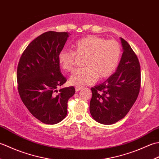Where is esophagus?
Listing matches in <instances>:
<instances>
[{
  "instance_id": "esophagus-1",
  "label": "esophagus",
  "mask_w": 159,
  "mask_h": 159,
  "mask_svg": "<svg viewBox=\"0 0 159 159\" xmlns=\"http://www.w3.org/2000/svg\"><path fill=\"white\" fill-rule=\"evenodd\" d=\"M83 89V87H75L76 92H79V91L82 90Z\"/></svg>"
}]
</instances>
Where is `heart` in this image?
<instances>
[{
    "instance_id": "b5f03b06",
    "label": "heart",
    "mask_w": 159,
    "mask_h": 159,
    "mask_svg": "<svg viewBox=\"0 0 159 159\" xmlns=\"http://www.w3.org/2000/svg\"><path fill=\"white\" fill-rule=\"evenodd\" d=\"M74 51L63 49L58 55V61L63 70H74L76 55L85 56L83 68L78 69L70 78L72 85L83 87L96 82L98 77L104 79L112 74L119 63L121 48L115 40H106L96 35L80 39L73 45Z\"/></svg>"
}]
</instances>
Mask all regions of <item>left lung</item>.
<instances>
[{
  "label": "left lung",
  "mask_w": 159,
  "mask_h": 159,
  "mask_svg": "<svg viewBox=\"0 0 159 159\" xmlns=\"http://www.w3.org/2000/svg\"><path fill=\"white\" fill-rule=\"evenodd\" d=\"M120 39L124 52L116 72L92 88L90 113L102 124H113L126 116L135 102L141 87L139 59L128 43Z\"/></svg>",
  "instance_id": "left-lung-1"
}]
</instances>
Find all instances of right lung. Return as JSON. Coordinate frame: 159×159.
Masks as SVG:
<instances>
[{"instance_id": "1", "label": "right lung", "mask_w": 159, "mask_h": 159, "mask_svg": "<svg viewBox=\"0 0 159 159\" xmlns=\"http://www.w3.org/2000/svg\"><path fill=\"white\" fill-rule=\"evenodd\" d=\"M70 35L43 33L26 47L18 65L20 98L33 116L46 124H57L66 117L67 101L75 93L73 86L57 89L67 81L61 72L58 55Z\"/></svg>"}]
</instances>
